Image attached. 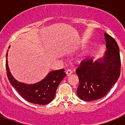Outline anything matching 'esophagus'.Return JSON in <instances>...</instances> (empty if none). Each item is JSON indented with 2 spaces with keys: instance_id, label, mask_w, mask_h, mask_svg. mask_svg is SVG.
Wrapping results in <instances>:
<instances>
[{
  "instance_id": "34e87169",
  "label": "esophagus",
  "mask_w": 125,
  "mask_h": 125,
  "mask_svg": "<svg viewBox=\"0 0 125 125\" xmlns=\"http://www.w3.org/2000/svg\"><path fill=\"white\" fill-rule=\"evenodd\" d=\"M73 73V71L71 70V69H68V70L66 71V74H67V76H69V75Z\"/></svg>"
}]
</instances>
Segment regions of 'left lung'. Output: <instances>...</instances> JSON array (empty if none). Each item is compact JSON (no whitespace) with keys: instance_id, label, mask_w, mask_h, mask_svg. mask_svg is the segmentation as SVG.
<instances>
[{"instance_id":"left-lung-1","label":"left lung","mask_w":125,"mask_h":125,"mask_svg":"<svg viewBox=\"0 0 125 125\" xmlns=\"http://www.w3.org/2000/svg\"><path fill=\"white\" fill-rule=\"evenodd\" d=\"M106 51L103 58L83 61L76 70L79 84L77 94L81 100L90 101L103 98L116 83L120 75L121 59L118 44L104 33Z\"/></svg>"}]
</instances>
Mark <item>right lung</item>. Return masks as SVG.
I'll list each match as a JSON object with an SVG mask.
<instances>
[{"instance_id": "obj_1", "label": "right lung", "mask_w": 125, "mask_h": 125, "mask_svg": "<svg viewBox=\"0 0 125 125\" xmlns=\"http://www.w3.org/2000/svg\"><path fill=\"white\" fill-rule=\"evenodd\" d=\"M6 56L7 57V52ZM7 59V75L11 85L23 98L31 103L44 105L50 103L54 98L58 85L66 76L64 69H61L49 73L44 79L37 83L27 84L19 82L11 74Z\"/></svg>"}]
</instances>
